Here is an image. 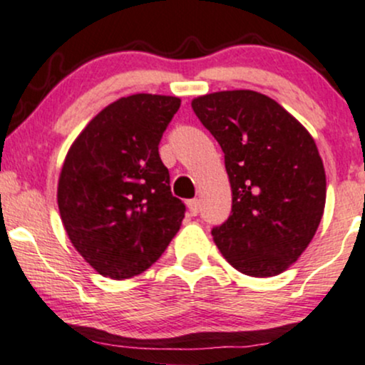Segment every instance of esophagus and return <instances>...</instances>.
<instances>
[{"label": "esophagus", "mask_w": 365, "mask_h": 365, "mask_svg": "<svg viewBox=\"0 0 365 365\" xmlns=\"http://www.w3.org/2000/svg\"><path fill=\"white\" fill-rule=\"evenodd\" d=\"M187 212H190L191 217L198 215V212H200V201H198V200H190V201H187Z\"/></svg>", "instance_id": "obj_1"}]
</instances>
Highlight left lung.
Masks as SVG:
<instances>
[{
	"label": "left lung",
	"instance_id": "obj_1",
	"mask_svg": "<svg viewBox=\"0 0 365 365\" xmlns=\"http://www.w3.org/2000/svg\"><path fill=\"white\" fill-rule=\"evenodd\" d=\"M225 155L232 213L212 230L237 272L275 277L301 258L327 203V174L311 133L255 90H222L191 101Z\"/></svg>",
	"mask_w": 365,
	"mask_h": 365
}]
</instances>
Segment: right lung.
I'll return each instance as SVG.
<instances>
[{"instance_id": "obj_1", "label": "right lung", "mask_w": 365, "mask_h": 365, "mask_svg": "<svg viewBox=\"0 0 365 365\" xmlns=\"http://www.w3.org/2000/svg\"><path fill=\"white\" fill-rule=\"evenodd\" d=\"M181 98L121 97L90 119L64 157L59 215L80 256L113 280L143 273L181 229L184 203L174 198L158 155Z\"/></svg>"}]
</instances>
